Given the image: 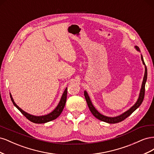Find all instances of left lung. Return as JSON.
Masks as SVG:
<instances>
[{
  "label": "left lung",
  "instance_id": "left-lung-1",
  "mask_svg": "<svg viewBox=\"0 0 154 154\" xmlns=\"http://www.w3.org/2000/svg\"><path fill=\"white\" fill-rule=\"evenodd\" d=\"M135 48H136V49L137 51H140V49H139V47H137V46H135ZM141 60L143 62V63L144 65V66H145V71H144L143 81L142 83L141 88L140 91V93H139V97L137 99V101H136V103H135L131 107V108L128 109L127 111L123 113L122 114H121L118 116H116V117L112 118V117H107V116H105L103 114H100L99 112L95 109V107L93 106L92 102L91 101L90 97H89V96H88L87 91H84V96L85 97L87 103L88 105V108H89V109H90V111L91 112V113L94 115V117H96L97 119L102 121V122H104L108 123H117L122 122V121H123L124 119L128 118L130 115H131L141 105L142 102L143 101V99H144V92H145V83H146V82L147 80V69H146L145 63H144L142 54H141Z\"/></svg>",
  "mask_w": 154,
  "mask_h": 154
}]
</instances>
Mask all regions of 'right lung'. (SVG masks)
<instances>
[{
  "instance_id": "obj_1",
  "label": "right lung",
  "mask_w": 154,
  "mask_h": 154,
  "mask_svg": "<svg viewBox=\"0 0 154 154\" xmlns=\"http://www.w3.org/2000/svg\"><path fill=\"white\" fill-rule=\"evenodd\" d=\"M10 94L11 100L13 102V105H15L17 108L20 110V112L23 115H24L27 119H29L30 122H31L32 123H47V122H51V121L57 119L60 115V114L62 113V112L63 111V109L65 106V105H66V103L67 94V88H66V89H65L63 94H62V96L61 97V99H60L59 103L57 105V106L56 107L55 109L53 111L51 112V113H49L47 115L41 116H36L31 115V114H29L28 113L26 112L25 111L22 110L20 107L15 103V101H14V100L13 99L11 93Z\"/></svg>"
}]
</instances>
